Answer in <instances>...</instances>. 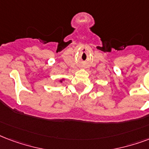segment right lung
Returning a JSON list of instances; mask_svg holds the SVG:
<instances>
[{"label": "right lung", "mask_w": 149, "mask_h": 149, "mask_svg": "<svg viewBox=\"0 0 149 149\" xmlns=\"http://www.w3.org/2000/svg\"><path fill=\"white\" fill-rule=\"evenodd\" d=\"M64 80H65L64 78H62V79H59V82H60V83H62V82H63V81H64Z\"/></svg>", "instance_id": "1"}]
</instances>
